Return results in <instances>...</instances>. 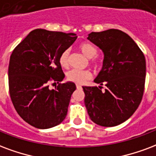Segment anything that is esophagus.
<instances>
[{
  "label": "esophagus",
  "mask_w": 156,
  "mask_h": 156,
  "mask_svg": "<svg viewBox=\"0 0 156 156\" xmlns=\"http://www.w3.org/2000/svg\"><path fill=\"white\" fill-rule=\"evenodd\" d=\"M76 87H77V88L78 89V88H81L82 86L81 85H79V84H76Z\"/></svg>",
  "instance_id": "1"
}]
</instances>
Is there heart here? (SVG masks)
<instances>
[{
	"label": "heart",
	"instance_id": "obj_1",
	"mask_svg": "<svg viewBox=\"0 0 156 156\" xmlns=\"http://www.w3.org/2000/svg\"><path fill=\"white\" fill-rule=\"evenodd\" d=\"M79 49L82 54L88 58L95 57L98 54V50L95 47L89 43H82L79 44ZM69 49H67L62 53L59 56V63L63 68H67L69 66ZM67 79L73 83H83L84 82L88 80L91 78V73L87 70H78L72 69L67 73Z\"/></svg>",
	"mask_w": 156,
	"mask_h": 156
}]
</instances>
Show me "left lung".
<instances>
[{
    "label": "left lung",
    "mask_w": 156,
    "mask_h": 156,
    "mask_svg": "<svg viewBox=\"0 0 156 156\" xmlns=\"http://www.w3.org/2000/svg\"><path fill=\"white\" fill-rule=\"evenodd\" d=\"M87 40L104 55L102 68L94 79L100 86L83 87L87 113L101 126L120 125L133 115L142 99L145 56L131 37L119 30L92 32ZM103 84L106 88L101 90Z\"/></svg>",
    "instance_id": "1"
}]
</instances>
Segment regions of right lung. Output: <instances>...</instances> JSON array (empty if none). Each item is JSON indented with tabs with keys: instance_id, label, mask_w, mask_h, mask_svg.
I'll list each match as a JSON object with an SVG mask.
<instances>
[{
	"instance_id": "1",
	"label": "right lung",
	"mask_w": 156,
	"mask_h": 156,
	"mask_svg": "<svg viewBox=\"0 0 156 156\" xmlns=\"http://www.w3.org/2000/svg\"><path fill=\"white\" fill-rule=\"evenodd\" d=\"M78 37L74 33L32 30L14 49L8 69L12 103L24 121L39 129L60 124L66 117L70 98L76 90L73 82L49 87L50 82L65 77L59 56Z\"/></svg>"
}]
</instances>
